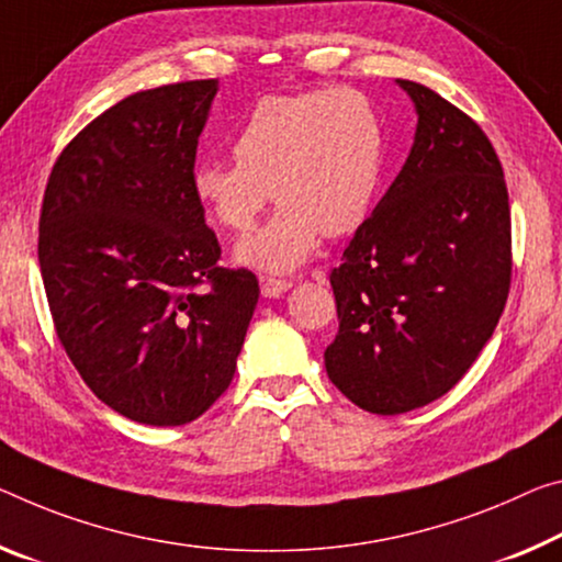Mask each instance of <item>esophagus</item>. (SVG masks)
<instances>
[{
  "label": "esophagus",
  "instance_id": "obj_1",
  "mask_svg": "<svg viewBox=\"0 0 562 562\" xmlns=\"http://www.w3.org/2000/svg\"><path fill=\"white\" fill-rule=\"evenodd\" d=\"M260 288H262L265 297H280L282 292H288L292 288V282L290 280H278V278H267V274H262Z\"/></svg>",
  "mask_w": 562,
  "mask_h": 562
}]
</instances>
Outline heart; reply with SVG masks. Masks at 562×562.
Segmentation results:
<instances>
[{
  "label": "heart",
  "mask_w": 562,
  "mask_h": 562,
  "mask_svg": "<svg viewBox=\"0 0 562 562\" xmlns=\"http://www.w3.org/2000/svg\"><path fill=\"white\" fill-rule=\"evenodd\" d=\"M233 159H200L190 187L212 225L243 235L270 190L278 212L237 247V262L284 274L310 260L319 235L368 220L385 177L387 127L358 89L267 94L233 137Z\"/></svg>",
  "instance_id": "1"
}]
</instances>
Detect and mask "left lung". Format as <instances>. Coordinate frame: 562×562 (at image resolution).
<instances>
[{"mask_svg":"<svg viewBox=\"0 0 562 562\" xmlns=\"http://www.w3.org/2000/svg\"><path fill=\"white\" fill-rule=\"evenodd\" d=\"M413 149L329 272L327 378L355 405L400 415L442 397L493 337L510 290V204L485 132L425 85Z\"/></svg>","mask_w":562,"mask_h":562,"instance_id":"obj_1","label":"left lung"}]
</instances>
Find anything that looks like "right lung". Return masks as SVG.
I'll return each mask as SVG.
<instances>
[{
  "instance_id": "obj_1",
  "label": "right lung",
  "mask_w": 562,
  "mask_h": 562,
  "mask_svg": "<svg viewBox=\"0 0 562 562\" xmlns=\"http://www.w3.org/2000/svg\"><path fill=\"white\" fill-rule=\"evenodd\" d=\"M217 79L124 97L61 149L40 267L57 337L130 420H198L233 382L260 284L220 267L190 175Z\"/></svg>"
}]
</instances>
